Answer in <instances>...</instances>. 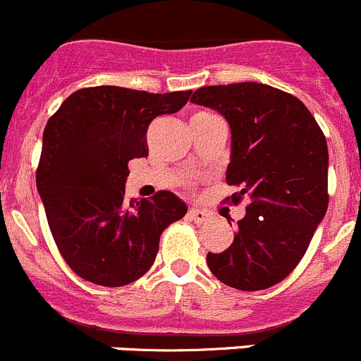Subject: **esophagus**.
<instances>
[{
	"mask_svg": "<svg viewBox=\"0 0 361 361\" xmlns=\"http://www.w3.org/2000/svg\"><path fill=\"white\" fill-rule=\"evenodd\" d=\"M188 214H190L192 221L199 223V225H202V223L211 221V218H212V214H211L209 211L200 209V207H190V211H188Z\"/></svg>",
	"mask_w": 361,
	"mask_h": 361,
	"instance_id": "esophagus-1",
	"label": "esophagus"
}]
</instances>
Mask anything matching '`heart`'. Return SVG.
Segmentation results:
<instances>
[{"label":"heart","instance_id":"heart-1","mask_svg":"<svg viewBox=\"0 0 361 361\" xmlns=\"http://www.w3.org/2000/svg\"><path fill=\"white\" fill-rule=\"evenodd\" d=\"M207 117H212V114L209 112H195L192 116V121H199V119H207Z\"/></svg>","mask_w":361,"mask_h":361}]
</instances>
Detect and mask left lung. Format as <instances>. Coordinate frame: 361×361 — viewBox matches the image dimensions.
I'll return each mask as SVG.
<instances>
[{"instance_id": "1", "label": "left lung", "mask_w": 361, "mask_h": 361, "mask_svg": "<svg viewBox=\"0 0 361 361\" xmlns=\"http://www.w3.org/2000/svg\"><path fill=\"white\" fill-rule=\"evenodd\" d=\"M190 102L228 121L231 159L225 202L247 200L233 244L207 254L212 275L238 290H263L299 264L329 206V149L294 94L261 82L204 86Z\"/></svg>"}]
</instances>
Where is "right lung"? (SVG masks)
I'll return each mask as SVG.
<instances>
[{
	"label": "right lung",
	"mask_w": 361,
	"mask_h": 361,
	"mask_svg": "<svg viewBox=\"0 0 361 361\" xmlns=\"http://www.w3.org/2000/svg\"><path fill=\"white\" fill-rule=\"evenodd\" d=\"M192 91L93 86L74 91L48 119L36 185L60 254L81 279L121 287L154 264L159 238L187 214V204L161 190L126 202L128 162L147 157V130L180 111Z\"/></svg>",
	"instance_id": "1"
}]
</instances>
